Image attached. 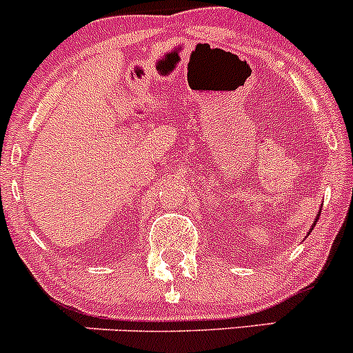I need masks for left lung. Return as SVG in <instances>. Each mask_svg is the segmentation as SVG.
<instances>
[{
    "label": "left lung",
    "instance_id": "obj_1",
    "mask_svg": "<svg viewBox=\"0 0 353 353\" xmlns=\"http://www.w3.org/2000/svg\"><path fill=\"white\" fill-rule=\"evenodd\" d=\"M319 213H321V210H319V212H318V215H316V219H314V223H312V229H314L316 222H318V219H319ZM312 229H309V232H312Z\"/></svg>",
    "mask_w": 353,
    "mask_h": 353
}]
</instances>
